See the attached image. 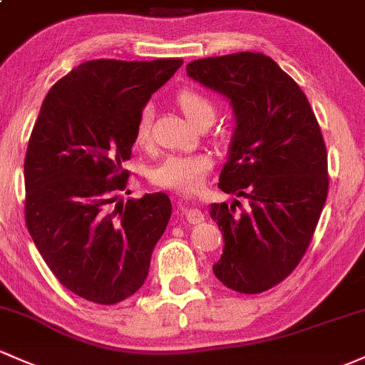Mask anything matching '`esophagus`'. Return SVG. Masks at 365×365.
<instances>
[{"instance_id":"obj_1","label":"esophagus","mask_w":365,"mask_h":365,"mask_svg":"<svg viewBox=\"0 0 365 365\" xmlns=\"http://www.w3.org/2000/svg\"><path fill=\"white\" fill-rule=\"evenodd\" d=\"M185 218L189 220L192 225H197V223L204 222V213L197 207H189V210H185Z\"/></svg>"}]
</instances>
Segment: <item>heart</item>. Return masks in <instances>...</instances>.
<instances>
[{"instance_id":"obj_1","label":"heart","mask_w":365,"mask_h":365,"mask_svg":"<svg viewBox=\"0 0 365 365\" xmlns=\"http://www.w3.org/2000/svg\"><path fill=\"white\" fill-rule=\"evenodd\" d=\"M176 102L180 109L187 115V119L197 126L206 119L215 118V103L207 95L194 88H183L176 93ZM152 107L145 106L140 110L137 126H135V138L138 143H145L150 137ZM213 168L211 155L202 154H170L161 159L150 170V180L155 185L164 189H175L180 192H195L201 189L206 175Z\"/></svg>"}]
</instances>
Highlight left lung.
Returning a JSON list of instances; mask_svg holds the SVG:
<instances>
[{"mask_svg": "<svg viewBox=\"0 0 365 365\" xmlns=\"http://www.w3.org/2000/svg\"><path fill=\"white\" fill-rule=\"evenodd\" d=\"M187 74L230 100L235 128L218 187L247 204H211L225 241L213 272L237 293H263L302 262L326 204L319 123L302 88L263 53L194 60Z\"/></svg>", "mask_w": 365, "mask_h": 365, "instance_id": "left-lung-1", "label": "left lung"}]
</instances>
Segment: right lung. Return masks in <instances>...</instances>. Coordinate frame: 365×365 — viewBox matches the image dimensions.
Segmentation results:
<instances>
[{"label":"right lung","mask_w":365,"mask_h":365,"mask_svg":"<svg viewBox=\"0 0 365 365\" xmlns=\"http://www.w3.org/2000/svg\"><path fill=\"white\" fill-rule=\"evenodd\" d=\"M183 63L90 60L51 86L24 163L26 223L62 286L114 305L145 282L171 201L163 192L118 201L126 189L140 110Z\"/></svg>","instance_id":"add662e5"}]
</instances>
